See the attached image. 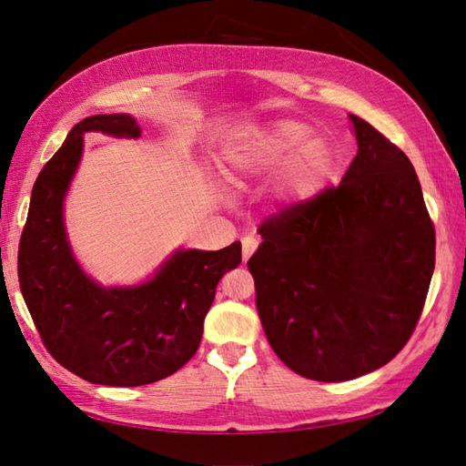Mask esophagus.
<instances>
[{
  "mask_svg": "<svg viewBox=\"0 0 466 466\" xmlns=\"http://www.w3.org/2000/svg\"><path fill=\"white\" fill-rule=\"evenodd\" d=\"M258 244L260 242H258V238H256L254 234L244 236V238H242V258H244V262L250 258L256 248H258Z\"/></svg>",
  "mask_w": 466,
  "mask_h": 466,
  "instance_id": "34e87169",
  "label": "esophagus"
}]
</instances>
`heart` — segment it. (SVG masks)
Here are the masks:
<instances>
[{"instance_id":"b5f03b06","label":"heart","mask_w":466,"mask_h":466,"mask_svg":"<svg viewBox=\"0 0 466 466\" xmlns=\"http://www.w3.org/2000/svg\"><path fill=\"white\" fill-rule=\"evenodd\" d=\"M226 177L244 187L279 172L276 194L284 204L300 206L319 196L332 172L330 144L312 136V127L280 117L236 130L222 150Z\"/></svg>"}]
</instances>
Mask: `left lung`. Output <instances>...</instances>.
<instances>
[{
  "mask_svg": "<svg viewBox=\"0 0 466 466\" xmlns=\"http://www.w3.org/2000/svg\"><path fill=\"white\" fill-rule=\"evenodd\" d=\"M350 122L359 152L339 187L262 222L248 260L272 350L320 382L390 362L434 270V226L410 160L362 117Z\"/></svg>",
  "mask_w": 466,
  "mask_h": 466,
  "instance_id": "1",
  "label": "left lung"
}]
</instances>
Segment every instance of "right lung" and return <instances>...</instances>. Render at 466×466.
<instances>
[{
  "mask_svg": "<svg viewBox=\"0 0 466 466\" xmlns=\"http://www.w3.org/2000/svg\"><path fill=\"white\" fill-rule=\"evenodd\" d=\"M87 132L142 134L130 114H97L72 127L34 184L19 240V289L46 349L64 369L94 384H150L196 354L216 286L242 262V246L180 248L136 286L106 289L92 280L77 264L64 224V200Z\"/></svg>",
  "mask_w": 466,
  "mask_h": 466,
  "instance_id": "obj_1",
  "label": "right lung"
}]
</instances>
